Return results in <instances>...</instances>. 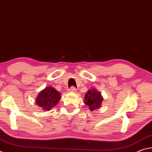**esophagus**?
<instances>
[{
  "label": "esophagus",
  "instance_id": "1",
  "mask_svg": "<svg viewBox=\"0 0 152 152\" xmlns=\"http://www.w3.org/2000/svg\"><path fill=\"white\" fill-rule=\"evenodd\" d=\"M70 92H76V88L75 87H71V88L69 89L68 91Z\"/></svg>",
  "mask_w": 152,
  "mask_h": 152
}]
</instances>
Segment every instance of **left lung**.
Returning a JSON list of instances; mask_svg holds the SVG:
<instances>
[{
	"label": "left lung",
	"mask_w": 152,
	"mask_h": 152,
	"mask_svg": "<svg viewBox=\"0 0 152 152\" xmlns=\"http://www.w3.org/2000/svg\"><path fill=\"white\" fill-rule=\"evenodd\" d=\"M84 100V103L92 111L101 108L102 102L103 101V97L101 92L98 91L96 88H92L86 92Z\"/></svg>",
	"instance_id": "obj_1"
}]
</instances>
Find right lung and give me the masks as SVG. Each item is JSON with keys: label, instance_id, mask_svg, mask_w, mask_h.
Listing matches in <instances>:
<instances>
[{"label": "right lung", "instance_id": "1", "mask_svg": "<svg viewBox=\"0 0 152 152\" xmlns=\"http://www.w3.org/2000/svg\"><path fill=\"white\" fill-rule=\"evenodd\" d=\"M60 92L51 86H47L39 92L36 99V104L43 110L49 111L58 103L61 99Z\"/></svg>", "mask_w": 152, "mask_h": 152}]
</instances>
